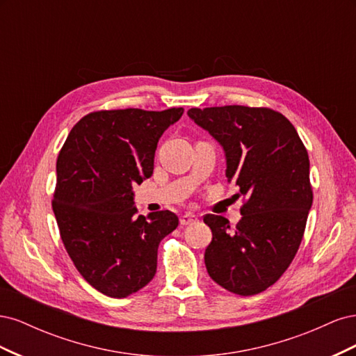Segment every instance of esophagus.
<instances>
[{
	"mask_svg": "<svg viewBox=\"0 0 356 356\" xmlns=\"http://www.w3.org/2000/svg\"><path fill=\"white\" fill-rule=\"evenodd\" d=\"M195 221H197V215H195L193 212H186L184 215H181V218H179L181 225H188Z\"/></svg>",
	"mask_w": 356,
	"mask_h": 356,
	"instance_id": "34e87169",
	"label": "esophagus"
}]
</instances>
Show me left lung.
<instances>
[{"label": "left lung", "mask_w": 356, "mask_h": 356, "mask_svg": "<svg viewBox=\"0 0 356 356\" xmlns=\"http://www.w3.org/2000/svg\"><path fill=\"white\" fill-rule=\"evenodd\" d=\"M187 114L222 147L225 177L245 199L234 229L221 215H204L212 232L204 266L230 293H261L282 276L303 239L314 200L306 148L288 118L270 108L227 105Z\"/></svg>", "instance_id": "1"}]
</instances>
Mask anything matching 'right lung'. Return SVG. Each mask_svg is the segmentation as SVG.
Listing matches in <instances>:
<instances>
[{"label":"right lung","instance_id":"1","mask_svg":"<svg viewBox=\"0 0 356 356\" xmlns=\"http://www.w3.org/2000/svg\"><path fill=\"white\" fill-rule=\"evenodd\" d=\"M182 113L88 114L58 156L53 212L62 242L80 275L105 296L123 298L152 281L159 243L178 227L170 211L136 215L134 186L153 175L159 139Z\"/></svg>","mask_w":356,"mask_h":356}]
</instances>
